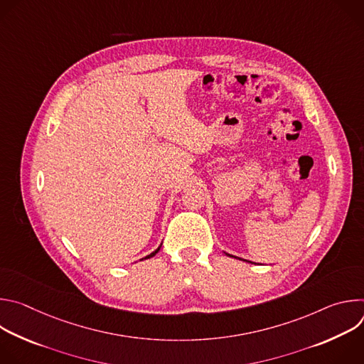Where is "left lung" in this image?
I'll use <instances>...</instances> for the list:
<instances>
[{
  "instance_id": "8db88e82",
  "label": "left lung",
  "mask_w": 364,
  "mask_h": 364,
  "mask_svg": "<svg viewBox=\"0 0 364 364\" xmlns=\"http://www.w3.org/2000/svg\"><path fill=\"white\" fill-rule=\"evenodd\" d=\"M229 256H230V255H229ZM235 257H236V256H235Z\"/></svg>"
}]
</instances>
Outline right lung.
<instances>
[{"mask_svg":"<svg viewBox=\"0 0 364 364\" xmlns=\"http://www.w3.org/2000/svg\"><path fill=\"white\" fill-rule=\"evenodd\" d=\"M160 247H161V246H160ZM160 247H159V249H157V250H154V252H152V253H149V255H148V256H145V257H144V259H149V257H152V256H154V255H155V253H157V252H159V250H160Z\"/></svg>","mask_w":364,"mask_h":364,"instance_id":"right-lung-1","label":"right lung"}]
</instances>
